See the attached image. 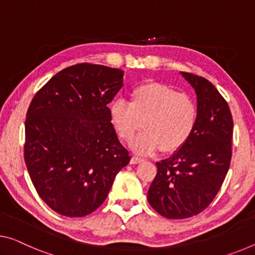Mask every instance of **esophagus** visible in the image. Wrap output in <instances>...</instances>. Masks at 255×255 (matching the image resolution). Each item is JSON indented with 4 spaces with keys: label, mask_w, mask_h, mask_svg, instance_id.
Wrapping results in <instances>:
<instances>
[{
    "label": "esophagus",
    "mask_w": 255,
    "mask_h": 255,
    "mask_svg": "<svg viewBox=\"0 0 255 255\" xmlns=\"http://www.w3.org/2000/svg\"><path fill=\"white\" fill-rule=\"evenodd\" d=\"M141 162H143V158L138 157V156H133V157L131 158V164H138Z\"/></svg>",
    "instance_id": "1"
}]
</instances>
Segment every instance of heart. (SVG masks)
I'll return each instance as SVG.
<instances>
[{
  "mask_svg": "<svg viewBox=\"0 0 255 255\" xmlns=\"http://www.w3.org/2000/svg\"><path fill=\"white\" fill-rule=\"evenodd\" d=\"M109 114L121 139L131 140L140 154H152L163 148L173 151L185 144L197 122V106L191 97L160 83H146L133 90L131 101L116 99Z\"/></svg>",
  "mask_w": 255,
  "mask_h": 255,
  "instance_id": "obj_1",
  "label": "heart"
}]
</instances>
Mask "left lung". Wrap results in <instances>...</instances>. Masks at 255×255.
<instances>
[{
	"instance_id": "1",
	"label": "left lung",
	"mask_w": 255,
	"mask_h": 255,
	"mask_svg": "<svg viewBox=\"0 0 255 255\" xmlns=\"http://www.w3.org/2000/svg\"><path fill=\"white\" fill-rule=\"evenodd\" d=\"M197 95V122L180 149L156 163L148 202L167 219H187L209 206L220 190L232 160L233 116L220 92L206 78L182 72Z\"/></svg>"
}]
</instances>
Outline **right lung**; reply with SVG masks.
I'll use <instances>...</instances> for the list:
<instances>
[{
	"instance_id": "1",
	"label": "right lung",
	"mask_w": 255,
	"mask_h": 255,
	"mask_svg": "<svg viewBox=\"0 0 255 255\" xmlns=\"http://www.w3.org/2000/svg\"><path fill=\"white\" fill-rule=\"evenodd\" d=\"M123 75L121 69L83 62L62 69L34 96L23 156L38 196L54 212L70 218L92 213L130 162L108 108Z\"/></svg>"
}]
</instances>
